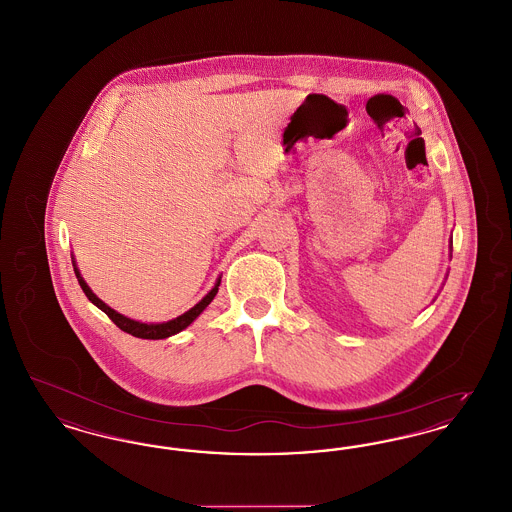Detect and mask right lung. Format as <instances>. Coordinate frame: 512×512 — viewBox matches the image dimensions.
I'll return each mask as SVG.
<instances>
[{"label":"right lung","mask_w":512,"mask_h":512,"mask_svg":"<svg viewBox=\"0 0 512 512\" xmlns=\"http://www.w3.org/2000/svg\"><path fill=\"white\" fill-rule=\"evenodd\" d=\"M74 274H76V278H78V284H80V288H82V292L86 293V297L101 309L107 317L111 318L119 328H121L122 332H126V334H132L134 338H142V340H165V338H171L174 334H178V332H182L184 328H188L192 322H194L195 318L199 317L205 309H207V305L215 299V295L219 292L220 286V278L217 280V284L213 286V290L207 293L197 305H194L190 311H186L184 315H180V317L172 318L169 322H159V324H146V322H138V320H132V318L124 317L121 313H117L115 309H111L107 303H103L101 299H99L96 293L90 290V286L84 282V278L80 276V270L76 268V263L73 261Z\"/></svg>","instance_id":"1"}]
</instances>
